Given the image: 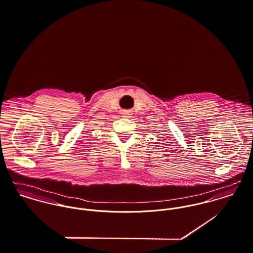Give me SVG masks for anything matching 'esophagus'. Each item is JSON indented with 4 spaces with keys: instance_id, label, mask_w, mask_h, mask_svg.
Segmentation results:
<instances>
[{
    "instance_id": "obj_1",
    "label": "esophagus",
    "mask_w": 253,
    "mask_h": 253,
    "mask_svg": "<svg viewBox=\"0 0 253 253\" xmlns=\"http://www.w3.org/2000/svg\"><path fill=\"white\" fill-rule=\"evenodd\" d=\"M123 117H130V113H127V112H125V113H123Z\"/></svg>"
}]
</instances>
